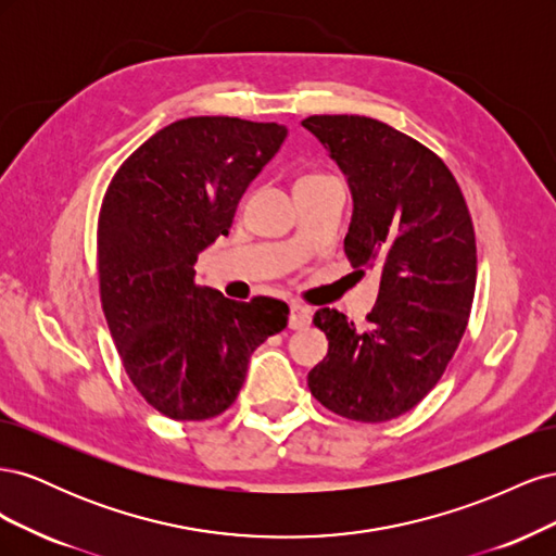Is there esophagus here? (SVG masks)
Returning <instances> with one entry per match:
<instances>
[{
    "label": "esophagus",
    "mask_w": 556,
    "mask_h": 556,
    "mask_svg": "<svg viewBox=\"0 0 556 556\" xmlns=\"http://www.w3.org/2000/svg\"><path fill=\"white\" fill-rule=\"evenodd\" d=\"M311 308L292 304L290 306V329H304L311 325Z\"/></svg>",
    "instance_id": "1"
}]
</instances>
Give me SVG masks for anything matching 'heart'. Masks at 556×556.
Returning <instances> with one entry per match:
<instances>
[{"mask_svg":"<svg viewBox=\"0 0 556 556\" xmlns=\"http://www.w3.org/2000/svg\"><path fill=\"white\" fill-rule=\"evenodd\" d=\"M325 178H331V176H327V174H319V172H311V174L299 176L296 185H304V182H315V180H325Z\"/></svg>","mask_w":556,"mask_h":556,"instance_id":"obj_1","label":"heart"}]
</instances>
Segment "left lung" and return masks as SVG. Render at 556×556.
<instances>
[{
	"label": "left lung",
	"instance_id": "8db88e82",
	"mask_svg": "<svg viewBox=\"0 0 556 556\" xmlns=\"http://www.w3.org/2000/svg\"><path fill=\"white\" fill-rule=\"evenodd\" d=\"M304 125L348 176L345 257L380 274L366 329L319 308L327 357L311 394L355 422H390L441 380L468 325L478 255L473 220L447 164L408 134L366 115H311Z\"/></svg>",
	"mask_w": 556,
	"mask_h": 556
}]
</instances>
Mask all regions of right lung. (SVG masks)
<instances>
[{"mask_svg":"<svg viewBox=\"0 0 556 556\" xmlns=\"http://www.w3.org/2000/svg\"><path fill=\"white\" fill-rule=\"evenodd\" d=\"M285 137L278 123L185 117L109 182L97 223L102 308L131 384L166 417L225 413L252 352L288 327L285 301H231L194 282L199 252L227 237L239 199Z\"/></svg>","mask_w":556,"mask_h":556,"instance_id":"1","label":"right lung"}]
</instances>
